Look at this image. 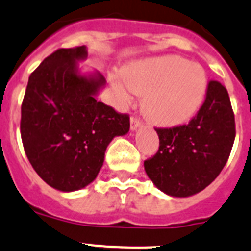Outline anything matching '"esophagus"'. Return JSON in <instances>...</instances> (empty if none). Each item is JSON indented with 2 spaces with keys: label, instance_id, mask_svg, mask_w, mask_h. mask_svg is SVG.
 Wrapping results in <instances>:
<instances>
[{
  "label": "esophagus",
  "instance_id": "esophagus-1",
  "mask_svg": "<svg viewBox=\"0 0 251 251\" xmlns=\"http://www.w3.org/2000/svg\"><path fill=\"white\" fill-rule=\"evenodd\" d=\"M141 126V121L138 119V117L132 116L131 119H130V128H131V131H135L136 128L140 127Z\"/></svg>",
  "mask_w": 251,
  "mask_h": 251
}]
</instances>
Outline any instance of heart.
<instances>
[{
  "label": "heart",
  "instance_id": "obj_1",
  "mask_svg": "<svg viewBox=\"0 0 251 251\" xmlns=\"http://www.w3.org/2000/svg\"><path fill=\"white\" fill-rule=\"evenodd\" d=\"M110 79L123 103L130 100L127 88L144 96V116L160 127L189 121L201 108L208 86L202 65L176 55L138 60L124 68L123 79L117 75Z\"/></svg>",
  "mask_w": 251,
  "mask_h": 251
}]
</instances>
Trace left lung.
I'll return each mask as SVG.
<instances>
[{
  "label": "left lung",
  "mask_w": 251,
  "mask_h": 251,
  "mask_svg": "<svg viewBox=\"0 0 251 251\" xmlns=\"http://www.w3.org/2000/svg\"><path fill=\"white\" fill-rule=\"evenodd\" d=\"M159 150L144 162L148 177L172 197H189L221 173L235 140V117L226 88L211 80L206 100L189 124L155 128Z\"/></svg>",
  "instance_id": "left-lung-1"
}]
</instances>
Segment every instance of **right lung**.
Returning <instances> with one entry per match:
<instances>
[{
    "mask_svg": "<svg viewBox=\"0 0 251 251\" xmlns=\"http://www.w3.org/2000/svg\"><path fill=\"white\" fill-rule=\"evenodd\" d=\"M87 47L59 49L29 77L21 106V139L39 177L62 192L82 189L101 171L104 152L128 132L127 115L96 100L106 86L100 72H82Z\"/></svg>",
    "mask_w": 251,
    "mask_h": 251,
    "instance_id": "obj_1",
    "label": "right lung"
}]
</instances>
